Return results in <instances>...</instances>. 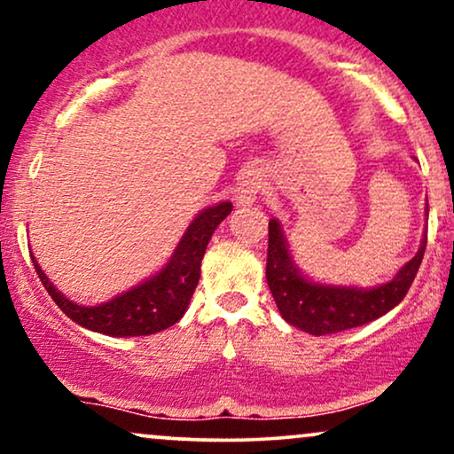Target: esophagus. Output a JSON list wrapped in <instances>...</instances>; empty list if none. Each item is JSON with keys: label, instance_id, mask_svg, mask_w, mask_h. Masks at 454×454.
Returning <instances> with one entry per match:
<instances>
[{"label": "esophagus", "instance_id": "1", "mask_svg": "<svg viewBox=\"0 0 454 454\" xmlns=\"http://www.w3.org/2000/svg\"><path fill=\"white\" fill-rule=\"evenodd\" d=\"M258 192H260L258 179H254V176H245V179L237 187L234 200H237L239 207H247V205H252L254 200H256Z\"/></svg>", "mask_w": 454, "mask_h": 454}]
</instances>
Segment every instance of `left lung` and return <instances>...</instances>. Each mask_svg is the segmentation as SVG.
<instances>
[{"label":"left lung","instance_id":"left-lung-1","mask_svg":"<svg viewBox=\"0 0 454 454\" xmlns=\"http://www.w3.org/2000/svg\"><path fill=\"white\" fill-rule=\"evenodd\" d=\"M427 247V237L419 254L395 275L388 284L378 288H341V286L314 284L301 275L290 256L288 243L278 220L269 222L267 284L278 303L279 314L309 335H331L348 328L363 326L388 314L408 294L419 273Z\"/></svg>","mask_w":454,"mask_h":454}]
</instances>
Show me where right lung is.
Segmentation results:
<instances>
[{
    "instance_id": "1",
    "label": "right lung",
    "mask_w": 454,
    "mask_h": 454,
    "mask_svg": "<svg viewBox=\"0 0 454 454\" xmlns=\"http://www.w3.org/2000/svg\"><path fill=\"white\" fill-rule=\"evenodd\" d=\"M231 211L232 202H220V205L202 211L190 223L181 243L176 245L173 258L158 275L128 293L114 296L108 303L96 307L78 305L74 301L66 299L59 290H55L35 258L31 256V260H34L35 273L43 281L46 293L76 325L111 337L153 335L184 317L198 279H200V262L207 245L211 241V234L215 232L223 217L231 215Z\"/></svg>"
}]
</instances>
